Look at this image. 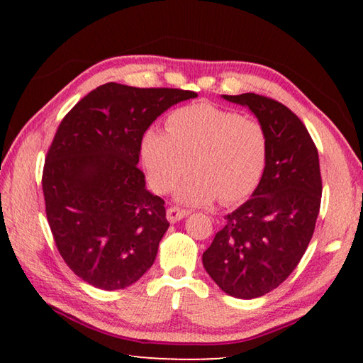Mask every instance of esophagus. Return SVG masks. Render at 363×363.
<instances>
[{
    "mask_svg": "<svg viewBox=\"0 0 363 363\" xmlns=\"http://www.w3.org/2000/svg\"><path fill=\"white\" fill-rule=\"evenodd\" d=\"M189 213L190 211H187V210H181V208H177V206H171L167 211V219L171 224H174V223H177V220H181L186 216H189Z\"/></svg>",
    "mask_w": 363,
    "mask_h": 363,
    "instance_id": "1",
    "label": "esophagus"
}]
</instances>
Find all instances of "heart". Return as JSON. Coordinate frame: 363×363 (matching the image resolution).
<instances>
[{"mask_svg": "<svg viewBox=\"0 0 363 363\" xmlns=\"http://www.w3.org/2000/svg\"><path fill=\"white\" fill-rule=\"evenodd\" d=\"M168 133L152 128L140 144V157L153 190H176L184 205H223L247 200L267 167L269 138L259 121L208 102L182 107L169 115Z\"/></svg>", "mask_w": 363, "mask_h": 363, "instance_id": "heart-1", "label": "heart"}]
</instances>
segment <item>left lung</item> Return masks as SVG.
<instances>
[{"mask_svg": "<svg viewBox=\"0 0 363 363\" xmlns=\"http://www.w3.org/2000/svg\"><path fill=\"white\" fill-rule=\"evenodd\" d=\"M223 97L255 113L269 157L259 186L224 218L201 259L224 293L253 299L285 281L306 253L320 210V164L311 134L284 104L255 93Z\"/></svg>", "mask_w": 363, "mask_h": 363, "instance_id": "8db88e82", "label": "left lung"}]
</instances>
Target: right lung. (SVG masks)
Returning <instances> with one entry per match:
<instances>
[{"label":"right lung","mask_w":363,"mask_h":363,"mask_svg":"<svg viewBox=\"0 0 363 363\" xmlns=\"http://www.w3.org/2000/svg\"><path fill=\"white\" fill-rule=\"evenodd\" d=\"M194 97L106 83L60 121L43 169L46 216L60 256L89 285L121 290L155 261L169 223L138 168L140 144L164 110Z\"/></svg>","instance_id":"1"}]
</instances>
